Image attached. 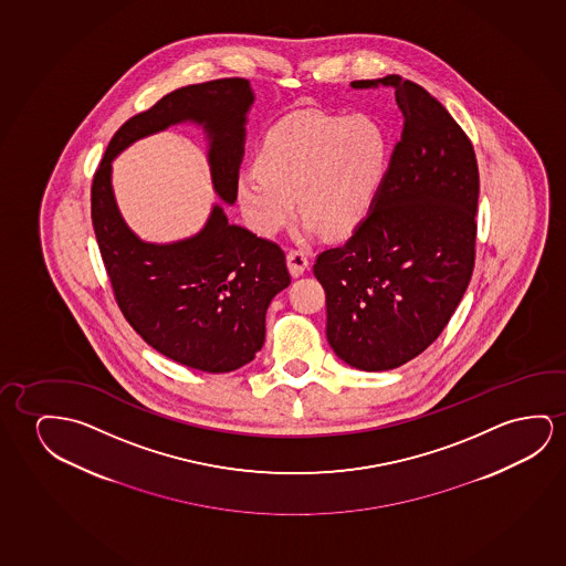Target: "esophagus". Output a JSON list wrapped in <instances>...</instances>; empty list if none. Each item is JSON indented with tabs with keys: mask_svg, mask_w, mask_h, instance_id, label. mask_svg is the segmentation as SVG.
Instances as JSON below:
<instances>
[{
	"mask_svg": "<svg viewBox=\"0 0 566 566\" xmlns=\"http://www.w3.org/2000/svg\"><path fill=\"white\" fill-rule=\"evenodd\" d=\"M287 269L292 272V276H302L307 269H310V261L307 254L300 249H290L286 254Z\"/></svg>",
	"mask_w": 566,
	"mask_h": 566,
	"instance_id": "1",
	"label": "esophagus"
}]
</instances>
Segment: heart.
Segmentation results:
<instances>
[{"label": "heart", "instance_id": "obj_1", "mask_svg": "<svg viewBox=\"0 0 566 566\" xmlns=\"http://www.w3.org/2000/svg\"><path fill=\"white\" fill-rule=\"evenodd\" d=\"M387 156L386 130L369 116H292L266 134L256 171L239 175V206L262 235H276L294 218V200L305 230L353 235L376 202Z\"/></svg>", "mask_w": 566, "mask_h": 566}]
</instances>
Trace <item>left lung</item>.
<instances>
[{
  "instance_id": "8db88e82",
  "label": "left lung",
  "mask_w": 566,
  "mask_h": 566,
  "mask_svg": "<svg viewBox=\"0 0 566 566\" xmlns=\"http://www.w3.org/2000/svg\"><path fill=\"white\" fill-rule=\"evenodd\" d=\"M394 87L402 134L368 218L317 256L328 345L364 371L399 368L440 336L475 266L479 167L468 134L401 75L350 83Z\"/></svg>"
}]
</instances>
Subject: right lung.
Here are the masks:
<instances>
[{
  "mask_svg": "<svg viewBox=\"0 0 566 566\" xmlns=\"http://www.w3.org/2000/svg\"><path fill=\"white\" fill-rule=\"evenodd\" d=\"M253 103L243 77L172 91L118 128L91 187L93 230L124 317L157 353L208 374L241 368L261 350L266 310L290 286L284 251L230 223L220 205L192 238L142 241L116 206L113 159L138 139L195 123L210 146L213 190L233 205Z\"/></svg>",
  "mask_w": 566,
  "mask_h": 566,
  "instance_id": "right-lung-1",
  "label": "right lung"
}]
</instances>
